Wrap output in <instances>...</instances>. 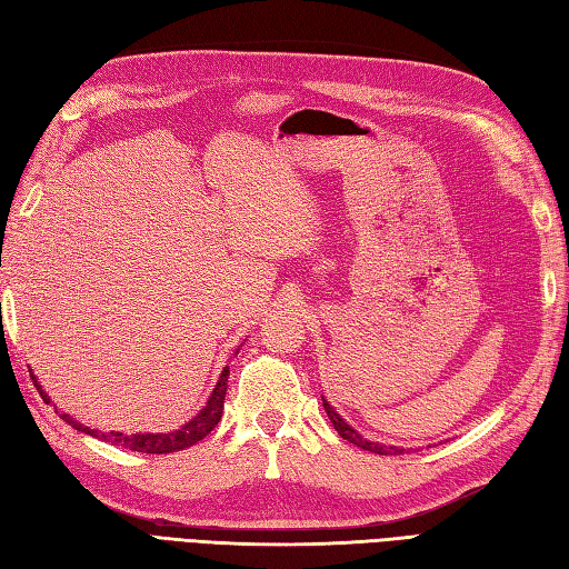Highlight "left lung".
<instances>
[{
    "label": "left lung",
    "instance_id": "left-lung-1",
    "mask_svg": "<svg viewBox=\"0 0 569 569\" xmlns=\"http://www.w3.org/2000/svg\"><path fill=\"white\" fill-rule=\"evenodd\" d=\"M323 408H326V412H328V420L332 422V427L338 429V435H340L342 439H348L350 445H355V447H359V449H365V451L381 453V456H386V453H400V451H406V449H398V447H386V445H379V441H369V439H365L362 435L357 432V429H355L352 425L345 422L342 415H340L336 408H332L326 398H323Z\"/></svg>",
    "mask_w": 569,
    "mask_h": 569
}]
</instances>
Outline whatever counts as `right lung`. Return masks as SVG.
I'll list each match as a JSON object with an SVG mask.
<instances>
[{"label": "right lung", "instance_id": "obj_1", "mask_svg": "<svg viewBox=\"0 0 569 569\" xmlns=\"http://www.w3.org/2000/svg\"><path fill=\"white\" fill-rule=\"evenodd\" d=\"M33 381L38 386L40 396H43L48 403H50L48 393L40 389V383H38L36 377H33ZM227 381H229V367L221 369L219 381H217V386L212 389L210 398H207V403L202 406V410L196 415V418L188 420L186 425H180L178 429H173V432H137V435L101 432V429H91L87 425L77 422L72 415H67V412H62V420H67L74 429H79V432H87V435H91L96 439L108 441V445H113V447H122V449H130V451H142V453H173V451H180V449H188L192 445H198L200 439H204L217 427V422L221 420V412H224Z\"/></svg>", "mask_w": 569, "mask_h": 569}]
</instances>
